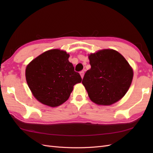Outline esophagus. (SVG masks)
<instances>
[{"instance_id":"esophagus-1","label":"esophagus","mask_w":153,"mask_h":153,"mask_svg":"<svg viewBox=\"0 0 153 153\" xmlns=\"http://www.w3.org/2000/svg\"><path fill=\"white\" fill-rule=\"evenodd\" d=\"M80 75H81V77L83 78V77H84V71H80Z\"/></svg>"}]
</instances>
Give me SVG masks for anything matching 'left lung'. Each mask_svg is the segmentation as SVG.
Listing matches in <instances>:
<instances>
[{
	"label": "left lung",
	"instance_id": "obj_1",
	"mask_svg": "<svg viewBox=\"0 0 153 153\" xmlns=\"http://www.w3.org/2000/svg\"><path fill=\"white\" fill-rule=\"evenodd\" d=\"M91 68L82 84L91 101L110 105L121 100L131 84L133 72L126 59L114 50H103L89 56Z\"/></svg>",
	"mask_w": 153,
	"mask_h": 153
}]
</instances>
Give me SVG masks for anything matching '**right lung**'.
<instances>
[{
    "instance_id": "right-lung-1",
    "label": "right lung",
    "mask_w": 153,
    "mask_h": 153,
    "mask_svg": "<svg viewBox=\"0 0 153 153\" xmlns=\"http://www.w3.org/2000/svg\"><path fill=\"white\" fill-rule=\"evenodd\" d=\"M69 55L57 49L50 50L34 59L25 71L27 84L39 102L57 106L65 102L73 86L82 81L69 62Z\"/></svg>"
}]
</instances>
